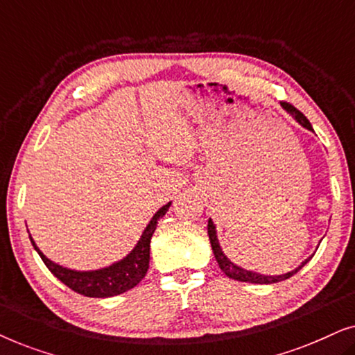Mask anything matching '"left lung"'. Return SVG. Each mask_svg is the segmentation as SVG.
<instances>
[{
    "label": "left lung",
    "mask_w": 355,
    "mask_h": 355,
    "mask_svg": "<svg viewBox=\"0 0 355 355\" xmlns=\"http://www.w3.org/2000/svg\"><path fill=\"white\" fill-rule=\"evenodd\" d=\"M283 108L288 111V113L293 116V118L297 121V123L302 125V128L309 129V130H313L312 124L309 123V119L305 118V116L300 113L299 110H295L293 105L283 103ZM208 237H210V244H211L213 255H215V259L218 261V265H220V268H221L223 273H225L226 276H230V278H232V279L242 281V283H254V284H273V283H279V281L288 279L293 275L297 273V271L302 268L305 263H309L310 259H312V257H309V259H305L302 263L297 266V268L293 270V271H288V273H283V275H261V273H257V271L242 268V266L236 265L234 261H231L230 259H227L226 254L221 249L220 241H218L216 226H215V223L211 221V218H210V220H208Z\"/></svg>",
    "instance_id": "left-lung-1"
}]
</instances>
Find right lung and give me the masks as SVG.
<instances>
[{
  "label": "right lung",
  "mask_w": 355,
  "mask_h": 355,
  "mask_svg": "<svg viewBox=\"0 0 355 355\" xmlns=\"http://www.w3.org/2000/svg\"><path fill=\"white\" fill-rule=\"evenodd\" d=\"M169 207H171V202H168L166 205H163L155 213L148 225L145 226L137 244L128 255L98 270L79 271L66 268V266L56 263V261L48 259L46 255H43V252L38 249L32 236L28 234V237H31L33 249L42 257L46 268L67 288H71L74 293L87 295V297H113V295L123 294L125 291L132 289L147 275L150 261V241H152L153 232L157 230L158 220L168 211Z\"/></svg>",
  "instance_id": "add662e5"
}]
</instances>
